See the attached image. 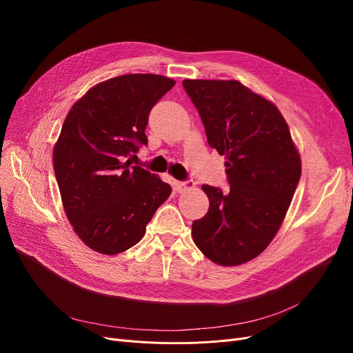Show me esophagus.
Returning a JSON list of instances; mask_svg holds the SVG:
<instances>
[{"label": "esophagus", "mask_w": 353, "mask_h": 353, "mask_svg": "<svg viewBox=\"0 0 353 353\" xmlns=\"http://www.w3.org/2000/svg\"><path fill=\"white\" fill-rule=\"evenodd\" d=\"M196 186V183L193 181V180H184V181H177L176 183V190L179 192V193H183V192H186V190H190V189H193Z\"/></svg>", "instance_id": "1"}]
</instances>
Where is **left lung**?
I'll list each match as a JSON object with an SVG mask.
<instances>
[{
    "mask_svg": "<svg viewBox=\"0 0 353 353\" xmlns=\"http://www.w3.org/2000/svg\"><path fill=\"white\" fill-rule=\"evenodd\" d=\"M210 147L225 156L229 192L203 184L210 206L194 220L196 246L220 266L261 254L279 230L302 173L289 125L272 101L236 80L183 81Z\"/></svg>",
    "mask_w": 353,
    "mask_h": 353,
    "instance_id": "left-lung-1",
    "label": "left lung"
}]
</instances>
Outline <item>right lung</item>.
Returning <instances> with one entry per match:
<instances>
[{
    "label": "right lung",
    "mask_w": 353,
    "mask_h": 353,
    "mask_svg": "<svg viewBox=\"0 0 353 353\" xmlns=\"http://www.w3.org/2000/svg\"><path fill=\"white\" fill-rule=\"evenodd\" d=\"M176 84L157 74H124L91 87L74 103L54 145L64 212L92 250L117 254L137 245L170 184L132 165L148 113Z\"/></svg>",
    "instance_id": "obj_1"
}]
</instances>
